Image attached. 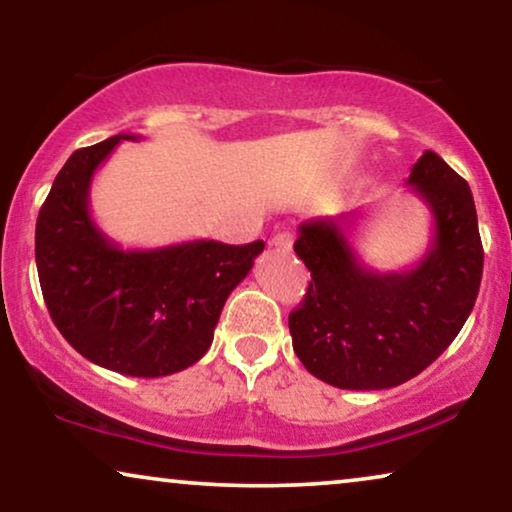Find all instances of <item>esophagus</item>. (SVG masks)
<instances>
[{
    "instance_id": "34e87169",
    "label": "esophagus",
    "mask_w": 512,
    "mask_h": 512,
    "mask_svg": "<svg viewBox=\"0 0 512 512\" xmlns=\"http://www.w3.org/2000/svg\"><path fill=\"white\" fill-rule=\"evenodd\" d=\"M270 244L279 251H291L293 247V235L289 233V230H284V233H277L275 237H272Z\"/></svg>"
}]
</instances>
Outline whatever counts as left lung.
<instances>
[{"label": "left lung", "mask_w": 512, "mask_h": 512, "mask_svg": "<svg viewBox=\"0 0 512 512\" xmlns=\"http://www.w3.org/2000/svg\"><path fill=\"white\" fill-rule=\"evenodd\" d=\"M408 186L433 216L422 261L401 272L366 268L349 242L354 214L300 223L293 244L312 272L289 314L293 352L321 382L373 391L412 380L457 338L482 279L473 193L438 153L424 151Z\"/></svg>", "instance_id": "left-lung-1"}]
</instances>
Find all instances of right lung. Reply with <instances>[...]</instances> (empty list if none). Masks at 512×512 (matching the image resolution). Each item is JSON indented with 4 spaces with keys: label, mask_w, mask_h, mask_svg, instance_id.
Returning <instances> with one entry per match:
<instances>
[{
    "label": "right lung",
    "mask_w": 512,
    "mask_h": 512,
    "mask_svg": "<svg viewBox=\"0 0 512 512\" xmlns=\"http://www.w3.org/2000/svg\"><path fill=\"white\" fill-rule=\"evenodd\" d=\"M123 139L74 151L39 209L34 256L48 314L69 345L97 366L163 377L200 361L230 291L249 275L263 240H195L125 251L88 209L97 167Z\"/></svg>",
    "instance_id": "right-lung-1"
}]
</instances>
